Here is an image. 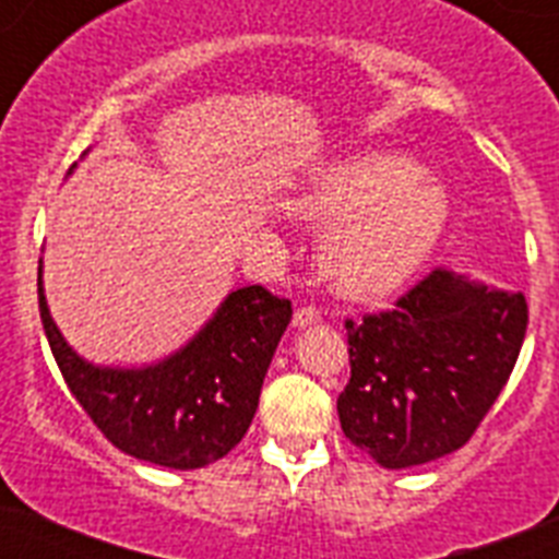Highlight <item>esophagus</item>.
Segmentation results:
<instances>
[{
	"label": "esophagus",
	"instance_id": "1",
	"mask_svg": "<svg viewBox=\"0 0 559 559\" xmlns=\"http://www.w3.org/2000/svg\"><path fill=\"white\" fill-rule=\"evenodd\" d=\"M322 319V313L316 308H310V305H305V308H299L294 313V328H310V324H316Z\"/></svg>",
	"mask_w": 559,
	"mask_h": 559
}]
</instances>
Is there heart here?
Segmentation results:
<instances>
[{
  "mask_svg": "<svg viewBox=\"0 0 559 559\" xmlns=\"http://www.w3.org/2000/svg\"><path fill=\"white\" fill-rule=\"evenodd\" d=\"M288 210L328 226L319 265L355 299L400 288L437 249L451 218L448 192L406 156L367 153L316 167Z\"/></svg>",
  "mask_w": 559,
  "mask_h": 559,
  "instance_id": "heart-1",
  "label": "heart"
}]
</instances>
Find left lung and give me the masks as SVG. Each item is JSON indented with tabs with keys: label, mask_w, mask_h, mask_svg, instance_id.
Wrapping results in <instances>:
<instances>
[{
	"label": "left lung",
	"mask_w": 559,
	"mask_h": 559,
	"mask_svg": "<svg viewBox=\"0 0 559 559\" xmlns=\"http://www.w3.org/2000/svg\"><path fill=\"white\" fill-rule=\"evenodd\" d=\"M530 322L526 296L437 269L394 310L347 322L344 437L403 471L459 451L510 380Z\"/></svg>",
	"instance_id": "obj_1"
}]
</instances>
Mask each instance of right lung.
Here are the masks:
<instances>
[{"label": "right lung", "instance_id": "obj_1", "mask_svg": "<svg viewBox=\"0 0 559 559\" xmlns=\"http://www.w3.org/2000/svg\"><path fill=\"white\" fill-rule=\"evenodd\" d=\"M86 156V153H83ZM38 260V310L69 392L111 445L142 462L195 471L224 459L254 419L290 302L263 285L226 296L210 322L147 367H100L69 347L52 322Z\"/></svg>", "mask_w": 559, "mask_h": 559}]
</instances>
